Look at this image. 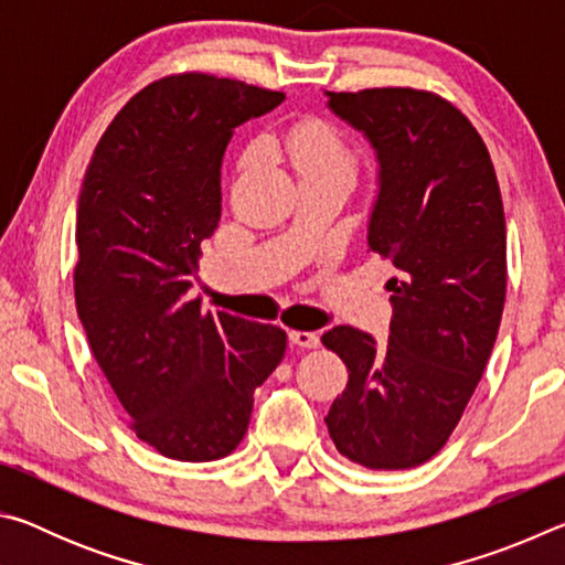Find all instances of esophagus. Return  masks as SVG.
Masks as SVG:
<instances>
[{
  "instance_id": "34e87169",
  "label": "esophagus",
  "mask_w": 565,
  "mask_h": 565,
  "mask_svg": "<svg viewBox=\"0 0 565 565\" xmlns=\"http://www.w3.org/2000/svg\"><path fill=\"white\" fill-rule=\"evenodd\" d=\"M289 341L299 349H317L319 347V333H313V331H289Z\"/></svg>"
}]
</instances>
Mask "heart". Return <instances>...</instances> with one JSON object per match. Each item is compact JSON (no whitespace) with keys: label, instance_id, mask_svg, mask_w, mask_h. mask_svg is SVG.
Returning <instances> with one entry per match:
<instances>
[{"label":"heart","instance_id":"obj_1","mask_svg":"<svg viewBox=\"0 0 565 565\" xmlns=\"http://www.w3.org/2000/svg\"><path fill=\"white\" fill-rule=\"evenodd\" d=\"M269 147L289 159L299 181L313 177H337L353 184V179H356V151L327 121L309 119L296 124L279 137H271Z\"/></svg>","mask_w":565,"mask_h":565}]
</instances>
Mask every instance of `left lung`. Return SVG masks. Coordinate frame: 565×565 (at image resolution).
<instances>
[{
    "instance_id": "left-lung-1",
    "label": "left lung",
    "mask_w": 565,
    "mask_h": 565,
    "mask_svg": "<svg viewBox=\"0 0 565 565\" xmlns=\"http://www.w3.org/2000/svg\"><path fill=\"white\" fill-rule=\"evenodd\" d=\"M376 149L369 246L394 264L388 343L333 327L321 343L349 369L331 441L374 471L426 463L454 434L483 376L505 301V216L481 134L426 89L327 92Z\"/></svg>"
}]
</instances>
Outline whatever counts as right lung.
Wrapping results in <instances>:
<instances>
[{
	"mask_svg": "<svg viewBox=\"0 0 565 565\" xmlns=\"http://www.w3.org/2000/svg\"><path fill=\"white\" fill-rule=\"evenodd\" d=\"M281 102L226 76H161L111 119L82 181L76 313L129 426L174 461L232 454L284 359V329L186 296L222 218L228 139Z\"/></svg>",
	"mask_w": 565,
	"mask_h": 565,
	"instance_id": "1",
	"label": "right lung"
}]
</instances>
